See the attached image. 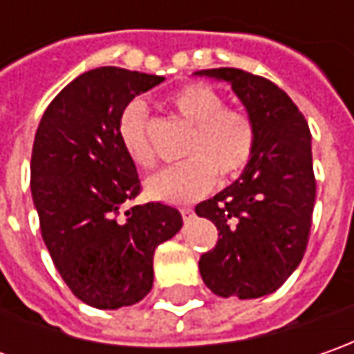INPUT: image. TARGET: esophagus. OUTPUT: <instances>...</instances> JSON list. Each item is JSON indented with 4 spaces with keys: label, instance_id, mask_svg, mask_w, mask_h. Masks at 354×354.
<instances>
[{
    "label": "esophagus",
    "instance_id": "obj_1",
    "mask_svg": "<svg viewBox=\"0 0 354 354\" xmlns=\"http://www.w3.org/2000/svg\"><path fill=\"white\" fill-rule=\"evenodd\" d=\"M181 216H183L185 225H189L195 218V211L193 209H181Z\"/></svg>",
    "mask_w": 354,
    "mask_h": 354
}]
</instances>
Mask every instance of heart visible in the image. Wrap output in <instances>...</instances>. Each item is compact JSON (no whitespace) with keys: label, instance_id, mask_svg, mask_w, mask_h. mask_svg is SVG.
<instances>
[{"label":"heart","instance_id":"heart-1","mask_svg":"<svg viewBox=\"0 0 354 354\" xmlns=\"http://www.w3.org/2000/svg\"><path fill=\"white\" fill-rule=\"evenodd\" d=\"M169 104L193 126L185 149L189 161L149 177L145 191L151 198L167 205H189L211 191L216 175L232 179L242 173L254 153L256 129L246 112L225 108V98L203 82H191L175 90ZM118 138L138 167L151 169L156 165L157 157L147 129V110L142 100H131L122 110Z\"/></svg>","mask_w":354,"mask_h":354}]
</instances>
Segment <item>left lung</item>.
Here are the masks:
<instances>
[{
    "mask_svg": "<svg viewBox=\"0 0 354 354\" xmlns=\"http://www.w3.org/2000/svg\"><path fill=\"white\" fill-rule=\"evenodd\" d=\"M195 75L228 82L256 129L242 175L195 207L218 230L216 246L201 256L198 270L221 297H262L276 292L306 254L315 205L309 126L292 98L268 78L240 68Z\"/></svg>",
    "mask_w": 354,
    "mask_h": 354,
    "instance_id": "8db88e82",
    "label": "left lung"
}]
</instances>
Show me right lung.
Returning a JSON list of instances; mask_svg holds the SVG:
<instances>
[{"label":"right lung","mask_w":354,"mask_h":354,"mask_svg":"<svg viewBox=\"0 0 354 354\" xmlns=\"http://www.w3.org/2000/svg\"><path fill=\"white\" fill-rule=\"evenodd\" d=\"M165 78L100 66L48 104L31 156V195L48 254L71 292L98 309L142 301L156 248L183 226L163 203L133 205L142 185L118 138L122 110Z\"/></svg>","instance_id":"1"}]
</instances>
